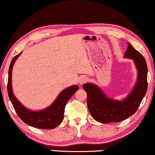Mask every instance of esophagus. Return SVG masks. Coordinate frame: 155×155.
<instances>
[{"instance_id": "obj_1", "label": "esophagus", "mask_w": 155, "mask_h": 155, "mask_svg": "<svg viewBox=\"0 0 155 155\" xmlns=\"http://www.w3.org/2000/svg\"><path fill=\"white\" fill-rule=\"evenodd\" d=\"M87 79H88V78H87V77H85V76H82V77H80L79 80H78L79 84L80 85H82L84 83H85L87 81Z\"/></svg>"}]
</instances>
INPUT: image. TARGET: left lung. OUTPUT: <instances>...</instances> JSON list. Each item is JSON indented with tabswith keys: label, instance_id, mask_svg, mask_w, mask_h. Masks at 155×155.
<instances>
[{
	"label": "left lung",
	"instance_id": "1",
	"mask_svg": "<svg viewBox=\"0 0 155 155\" xmlns=\"http://www.w3.org/2000/svg\"><path fill=\"white\" fill-rule=\"evenodd\" d=\"M124 57L133 59L138 71L135 86L124 99L117 101L107 97L100 87L92 83L83 84L89 113L94 120L102 124L120 122L133 115L147 92V66L145 58L129 42Z\"/></svg>",
	"mask_w": 155,
	"mask_h": 155
}]
</instances>
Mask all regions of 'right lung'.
<instances>
[{
    "label": "right lung",
    "instance_id": "add662e5",
    "mask_svg": "<svg viewBox=\"0 0 155 155\" xmlns=\"http://www.w3.org/2000/svg\"><path fill=\"white\" fill-rule=\"evenodd\" d=\"M22 53L13 58L8 71V92L10 100L20 119L29 126L42 129H52L61 124L64 120L66 103L78 90V85H72L64 89L50 106L42 110H31L22 105L14 95L12 87V71L14 64Z\"/></svg>",
    "mask_w": 155,
    "mask_h": 155
}]
</instances>
